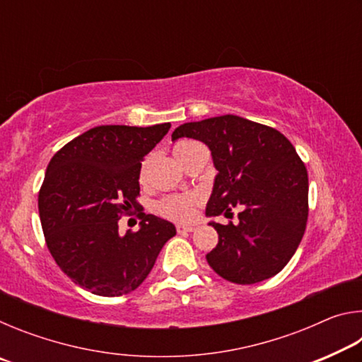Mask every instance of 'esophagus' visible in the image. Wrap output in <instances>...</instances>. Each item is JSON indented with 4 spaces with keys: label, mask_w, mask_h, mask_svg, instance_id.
Listing matches in <instances>:
<instances>
[{
    "label": "esophagus",
    "mask_w": 362,
    "mask_h": 362,
    "mask_svg": "<svg viewBox=\"0 0 362 362\" xmlns=\"http://www.w3.org/2000/svg\"><path fill=\"white\" fill-rule=\"evenodd\" d=\"M175 228L179 233H192V231L196 230V226L194 225H182V223H179L175 226Z\"/></svg>",
    "instance_id": "esophagus-1"
}]
</instances>
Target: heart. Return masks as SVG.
Wrapping results in <instances>:
<instances>
[{
  "instance_id": "b5f03b06",
  "label": "heart",
  "mask_w": 362,
  "mask_h": 362,
  "mask_svg": "<svg viewBox=\"0 0 362 362\" xmlns=\"http://www.w3.org/2000/svg\"><path fill=\"white\" fill-rule=\"evenodd\" d=\"M204 146L194 142V140H180L174 145V155L183 164L187 159L193 155L194 151L203 150ZM145 169L142 170L144 177ZM196 203V196L193 194H169L164 196L155 203V211L159 216L166 217L175 222H183L193 217V206Z\"/></svg>"
}]
</instances>
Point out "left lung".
<instances>
[{
  "label": "left lung",
  "instance_id": "obj_1",
  "mask_svg": "<svg viewBox=\"0 0 362 362\" xmlns=\"http://www.w3.org/2000/svg\"><path fill=\"white\" fill-rule=\"evenodd\" d=\"M204 142L218 170L206 216H233L220 225L218 244L206 255L218 276L255 284L278 274L296 254L308 218V174L293 145L279 131L235 115L185 122L173 140Z\"/></svg>",
  "mask_w": 362,
  "mask_h": 362
}]
</instances>
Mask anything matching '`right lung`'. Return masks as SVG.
Instances as JSON below:
<instances>
[{
  "instance_id": "obj_1",
  "label": "right lung",
  "mask_w": 362,
  "mask_h": 362,
  "mask_svg": "<svg viewBox=\"0 0 362 362\" xmlns=\"http://www.w3.org/2000/svg\"><path fill=\"white\" fill-rule=\"evenodd\" d=\"M170 124L97 126L62 146L46 169L38 194L51 255L73 283L102 297L136 291L148 276L175 226L151 214L139 231L118 233V220L139 206L145 155Z\"/></svg>"
}]
</instances>
